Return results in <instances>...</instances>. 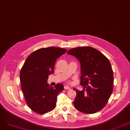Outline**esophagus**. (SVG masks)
<instances>
[{
	"mask_svg": "<svg viewBox=\"0 0 130 130\" xmlns=\"http://www.w3.org/2000/svg\"><path fill=\"white\" fill-rule=\"evenodd\" d=\"M64 89H68V90H70L71 89V88L69 87V86H65L64 87Z\"/></svg>",
	"mask_w": 130,
	"mask_h": 130,
	"instance_id": "34e87169",
	"label": "esophagus"
}]
</instances>
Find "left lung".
I'll list each match as a JSON object with an SVG mask.
<instances>
[{
	"label": "left lung",
	"instance_id": "obj_1",
	"mask_svg": "<svg viewBox=\"0 0 130 130\" xmlns=\"http://www.w3.org/2000/svg\"><path fill=\"white\" fill-rule=\"evenodd\" d=\"M81 64L80 85L84 90L76 93L74 105L79 111L92 114L102 110L113 89V75L111 64L99 50L90 46L77 47L68 51ZM86 89H85V88Z\"/></svg>",
	"mask_w": 130,
	"mask_h": 130
}]
</instances>
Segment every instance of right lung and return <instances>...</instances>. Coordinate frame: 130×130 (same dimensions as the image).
Masks as SVG:
<instances>
[{
	"instance_id": "obj_1",
	"label": "right lung",
	"mask_w": 130,
	"mask_h": 130,
	"mask_svg": "<svg viewBox=\"0 0 130 130\" xmlns=\"http://www.w3.org/2000/svg\"><path fill=\"white\" fill-rule=\"evenodd\" d=\"M66 51L57 47L41 48L32 52L22 67L20 80L26 102L38 114L50 112L56 107L57 96L64 86L57 84L51 87L47 80L54 73L57 59Z\"/></svg>"
}]
</instances>
